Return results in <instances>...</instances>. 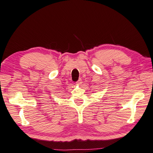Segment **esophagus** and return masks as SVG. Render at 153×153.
<instances>
[{
    "mask_svg": "<svg viewBox=\"0 0 153 153\" xmlns=\"http://www.w3.org/2000/svg\"><path fill=\"white\" fill-rule=\"evenodd\" d=\"M82 83V80L81 79H79L78 81L76 82V84L77 85H81Z\"/></svg>",
    "mask_w": 153,
    "mask_h": 153,
    "instance_id": "1",
    "label": "esophagus"
}]
</instances>
